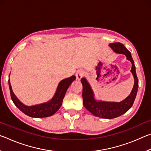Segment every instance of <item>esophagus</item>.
I'll list each match as a JSON object with an SVG mask.
<instances>
[{"label":"esophagus","mask_w":151,"mask_h":151,"mask_svg":"<svg viewBox=\"0 0 151 151\" xmlns=\"http://www.w3.org/2000/svg\"><path fill=\"white\" fill-rule=\"evenodd\" d=\"M84 74H85V72H84V70L83 69L78 70L77 71H76V79H78V80H81V78L83 76Z\"/></svg>","instance_id":"34e87169"}]
</instances>
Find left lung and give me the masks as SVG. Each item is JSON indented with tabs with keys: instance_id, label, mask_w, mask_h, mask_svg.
Listing matches in <instances>:
<instances>
[{
	"instance_id": "obj_1",
	"label": "left lung",
	"mask_w": 151,
	"mask_h": 151,
	"mask_svg": "<svg viewBox=\"0 0 151 151\" xmlns=\"http://www.w3.org/2000/svg\"><path fill=\"white\" fill-rule=\"evenodd\" d=\"M109 45L115 52L125 55L127 59L132 63L131 73L134 76V85L130 95L120 103L96 101L94 100L93 92L90 85L85 78L81 79V83L83 85V104L85 108L94 116L103 119H111L122 115L131 108L137 96L139 80L137 76L134 60L130 51L128 50L122 43L119 42L111 43Z\"/></svg>"
}]
</instances>
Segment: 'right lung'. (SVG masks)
Returning <instances> with one entry per match:
<instances>
[{
  "mask_svg": "<svg viewBox=\"0 0 151 151\" xmlns=\"http://www.w3.org/2000/svg\"><path fill=\"white\" fill-rule=\"evenodd\" d=\"M10 76V75H9ZM76 79L75 76H72L69 78H65L61 81L58 84L57 90L56 91L55 96L48 103L37 104V105L28 106L20 103L17 96L12 92L10 80L9 79V85L10 88V93L12 101L25 114L30 117L34 118H43V117H48L52 116L57 112L62 105L63 101L65 97V93L72 82Z\"/></svg>",
  "mask_w": 151,
  "mask_h": 151,
  "instance_id": "1",
  "label": "right lung"
}]
</instances>
